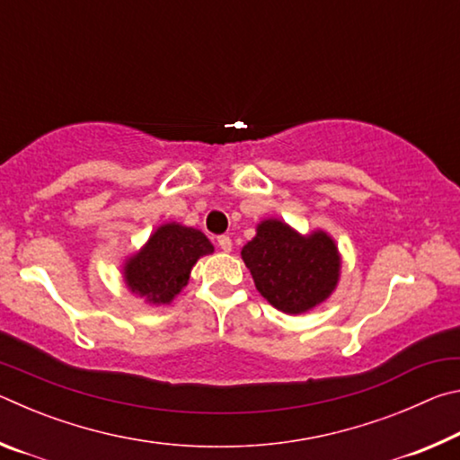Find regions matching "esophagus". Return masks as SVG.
I'll return each instance as SVG.
<instances>
[{"instance_id": "34e87169", "label": "esophagus", "mask_w": 460, "mask_h": 460, "mask_svg": "<svg viewBox=\"0 0 460 460\" xmlns=\"http://www.w3.org/2000/svg\"><path fill=\"white\" fill-rule=\"evenodd\" d=\"M217 243H219V247L223 249V252H231V247H233L231 239L227 235H221L219 239H217Z\"/></svg>"}]
</instances>
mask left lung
Returning <instances> with one entry per match:
<instances>
[{
  "mask_svg": "<svg viewBox=\"0 0 460 460\" xmlns=\"http://www.w3.org/2000/svg\"><path fill=\"white\" fill-rule=\"evenodd\" d=\"M241 258L263 298L288 314L306 313L329 298L341 268L326 233L300 237L282 221H263Z\"/></svg>",
  "mask_w": 460,
  "mask_h": 460,
  "instance_id": "left-lung-1",
  "label": "left lung"
}]
</instances>
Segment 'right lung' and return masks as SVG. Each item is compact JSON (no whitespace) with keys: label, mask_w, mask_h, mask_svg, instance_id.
<instances>
[{"label":"right lung","mask_w":460,"mask_h":460,"mask_svg":"<svg viewBox=\"0 0 460 460\" xmlns=\"http://www.w3.org/2000/svg\"><path fill=\"white\" fill-rule=\"evenodd\" d=\"M213 252L211 241L200 231L168 223L147 241L126 266L131 292L146 296L152 305H168L182 290L200 255Z\"/></svg>","instance_id":"obj_1"}]
</instances>
